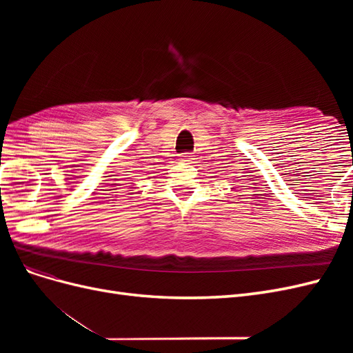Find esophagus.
<instances>
[{
	"label": "esophagus",
	"instance_id": "obj_1",
	"mask_svg": "<svg viewBox=\"0 0 353 353\" xmlns=\"http://www.w3.org/2000/svg\"><path fill=\"white\" fill-rule=\"evenodd\" d=\"M183 160H184V162H188V163H191V162H193V160H194V157L191 156L190 153H185V154H183Z\"/></svg>",
	"mask_w": 353,
	"mask_h": 353
}]
</instances>
